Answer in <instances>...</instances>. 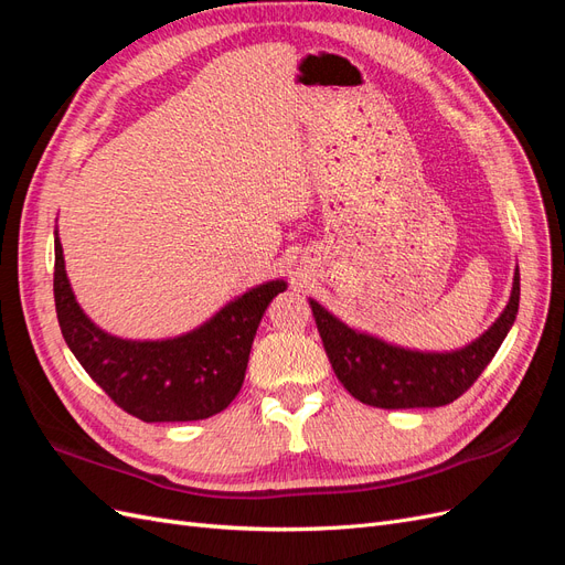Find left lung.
Instances as JSON below:
<instances>
[{"mask_svg": "<svg viewBox=\"0 0 565 565\" xmlns=\"http://www.w3.org/2000/svg\"><path fill=\"white\" fill-rule=\"evenodd\" d=\"M521 297L519 268L507 309L469 347L429 353L393 347L365 332L349 328L328 309L309 299L324 353L337 380L365 405L384 409L440 407L457 401L481 374L502 347L516 320Z\"/></svg>", "mask_w": 565, "mask_h": 565, "instance_id": "1", "label": "left lung"}]
</instances>
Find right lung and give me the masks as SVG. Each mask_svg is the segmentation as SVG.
<instances>
[{"mask_svg":"<svg viewBox=\"0 0 565 565\" xmlns=\"http://www.w3.org/2000/svg\"><path fill=\"white\" fill-rule=\"evenodd\" d=\"M54 299L65 344L125 413L143 422H195L226 409L237 396L252 341L285 280L252 287L200 328L174 339H119L87 318L73 295L56 233Z\"/></svg>","mask_w":565,"mask_h":565,"instance_id":"obj_1","label":"right lung"}]
</instances>
